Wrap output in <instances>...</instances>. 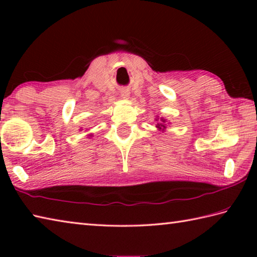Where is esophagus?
Listing matches in <instances>:
<instances>
[{"label": "esophagus", "instance_id": "1", "mask_svg": "<svg viewBox=\"0 0 257 257\" xmlns=\"http://www.w3.org/2000/svg\"><path fill=\"white\" fill-rule=\"evenodd\" d=\"M121 95H122L123 98H128L129 97V93L127 92V90H123L122 94H121Z\"/></svg>", "mask_w": 257, "mask_h": 257}]
</instances>
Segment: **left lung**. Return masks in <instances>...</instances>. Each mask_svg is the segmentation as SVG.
<instances>
[{"label": "left lung", "instance_id": "8db88e82", "mask_svg": "<svg viewBox=\"0 0 257 257\" xmlns=\"http://www.w3.org/2000/svg\"><path fill=\"white\" fill-rule=\"evenodd\" d=\"M156 124H155V127L158 128V130L159 132H164L165 129H167V119H164V118H159V116H156Z\"/></svg>", "mask_w": 257, "mask_h": 257}]
</instances>
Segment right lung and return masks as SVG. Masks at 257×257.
Masks as SVG:
<instances>
[{"label":"right lung","instance_id":"right-lung-1","mask_svg":"<svg viewBox=\"0 0 257 257\" xmlns=\"http://www.w3.org/2000/svg\"><path fill=\"white\" fill-rule=\"evenodd\" d=\"M89 136H92V135H89Z\"/></svg>","mask_w":257,"mask_h":257}]
</instances>
